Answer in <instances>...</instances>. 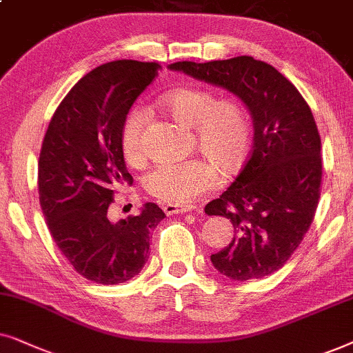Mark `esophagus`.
I'll return each instance as SVG.
<instances>
[{"instance_id": "34e87169", "label": "esophagus", "mask_w": 353, "mask_h": 353, "mask_svg": "<svg viewBox=\"0 0 353 353\" xmlns=\"http://www.w3.org/2000/svg\"><path fill=\"white\" fill-rule=\"evenodd\" d=\"M163 210L168 216L182 214V213H187V211H192V208H189V206H176V205H164Z\"/></svg>"}]
</instances>
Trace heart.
<instances>
[{
  "label": "heart",
  "instance_id": "b5f03b06",
  "mask_svg": "<svg viewBox=\"0 0 353 353\" xmlns=\"http://www.w3.org/2000/svg\"><path fill=\"white\" fill-rule=\"evenodd\" d=\"M161 106L185 128H194L199 148L224 174L237 172L245 161L252 139V122L245 108L234 100H218L214 93L200 88H182L161 98ZM147 111L134 108L121 129V148L130 166L145 159L143 132ZM218 171L210 159L159 163L145 174L143 187L164 203L187 206L218 185Z\"/></svg>",
  "mask_w": 353,
  "mask_h": 353
}]
</instances>
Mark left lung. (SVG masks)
Wrapping results in <instances>:
<instances>
[{"instance_id":"obj_1","label":"left lung","mask_w":353,"mask_h":353,"mask_svg":"<svg viewBox=\"0 0 353 353\" xmlns=\"http://www.w3.org/2000/svg\"><path fill=\"white\" fill-rule=\"evenodd\" d=\"M169 69L232 92L253 117V147L236 181L205 206L234 225L228 247L211 255L221 274L261 279L283 268L313 223L321 194V139L312 110L278 69L252 56Z\"/></svg>"}]
</instances>
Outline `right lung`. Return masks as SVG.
I'll use <instances>...</instances> for the list:
<instances>
[{
  "label": "right lung",
  "mask_w": 353,
  "mask_h": 353,
  "mask_svg": "<svg viewBox=\"0 0 353 353\" xmlns=\"http://www.w3.org/2000/svg\"><path fill=\"white\" fill-rule=\"evenodd\" d=\"M159 68L119 59L90 70L61 101L41 143L39 195L50 234L74 270L97 284L137 276L148 260L150 236L166 216L145 203L137 216L108 218L116 187L132 182L122 124Z\"/></svg>",
  "instance_id": "right-lung-1"
}]
</instances>
